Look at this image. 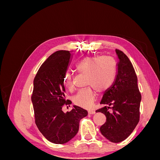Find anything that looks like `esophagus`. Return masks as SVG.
<instances>
[{
	"label": "esophagus",
	"mask_w": 160,
	"mask_h": 160,
	"mask_svg": "<svg viewBox=\"0 0 160 160\" xmlns=\"http://www.w3.org/2000/svg\"><path fill=\"white\" fill-rule=\"evenodd\" d=\"M88 113L90 114V115H93V114L95 113V111H93V110H91V111H88Z\"/></svg>",
	"instance_id": "esophagus-1"
}]
</instances>
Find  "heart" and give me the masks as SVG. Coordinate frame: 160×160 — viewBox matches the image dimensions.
<instances>
[{
    "label": "heart",
    "mask_w": 160,
    "mask_h": 160,
    "mask_svg": "<svg viewBox=\"0 0 160 160\" xmlns=\"http://www.w3.org/2000/svg\"><path fill=\"white\" fill-rule=\"evenodd\" d=\"M76 69L81 74L87 76L86 85L90 86L77 92L72 98V101L80 108L90 109L96 99L95 89L99 93H102L110 88L114 83L116 63L110 56H90L81 60L77 64ZM63 84L67 89H73L71 74L67 73L65 75Z\"/></svg>",
    "instance_id": "heart-1"
}]
</instances>
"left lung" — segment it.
<instances>
[{
	"mask_svg": "<svg viewBox=\"0 0 160 160\" xmlns=\"http://www.w3.org/2000/svg\"><path fill=\"white\" fill-rule=\"evenodd\" d=\"M115 52L119 59L117 75L101 101L100 104L104 107L96 112L102 113L106 117L105 123L100 128L101 134L111 142L119 143L129 137L139 122L142 95L129 58L119 49Z\"/></svg>",
	"mask_w": 160,
	"mask_h": 160,
	"instance_id": "left-lung-1",
	"label": "left lung"
}]
</instances>
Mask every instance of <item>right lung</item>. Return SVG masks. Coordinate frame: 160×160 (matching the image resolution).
Returning a JSON list of instances; mask_svg holds the SVG:
<instances>
[{
    "mask_svg": "<svg viewBox=\"0 0 160 160\" xmlns=\"http://www.w3.org/2000/svg\"><path fill=\"white\" fill-rule=\"evenodd\" d=\"M71 59L69 51H58L43 62L33 81L31 101L35 123L47 140L63 144L73 138L79 131L80 120L86 110L74 105L69 112L62 111L71 101L65 99L63 78Z\"/></svg>",
    "mask_w": 160,
    "mask_h": 160,
    "instance_id": "1",
    "label": "right lung"
}]
</instances>
